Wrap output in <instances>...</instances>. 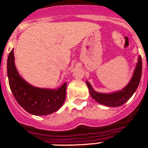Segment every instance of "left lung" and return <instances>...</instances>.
<instances>
[{"instance_id": "8db88e82", "label": "left lung", "mask_w": 148, "mask_h": 148, "mask_svg": "<svg viewBox=\"0 0 148 148\" xmlns=\"http://www.w3.org/2000/svg\"><path fill=\"white\" fill-rule=\"evenodd\" d=\"M142 76V58L140 55L138 57V62L136 63L135 68L134 70L133 75L130 81H129L126 86L123 89L110 93H101L97 92L90 85L88 81H86V85L90 91L91 97L98 102L99 103L103 104L108 107H119L121 106L132 97L134 92L138 89Z\"/></svg>"}]
</instances>
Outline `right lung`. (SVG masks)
Segmentation results:
<instances>
[{
    "instance_id": "obj_1",
    "label": "right lung",
    "mask_w": 148,
    "mask_h": 148,
    "mask_svg": "<svg viewBox=\"0 0 148 148\" xmlns=\"http://www.w3.org/2000/svg\"><path fill=\"white\" fill-rule=\"evenodd\" d=\"M9 84L18 103L28 113L45 116L57 112L66 99L67 82L58 88H40L26 81L17 70L14 49L7 58Z\"/></svg>"
}]
</instances>
